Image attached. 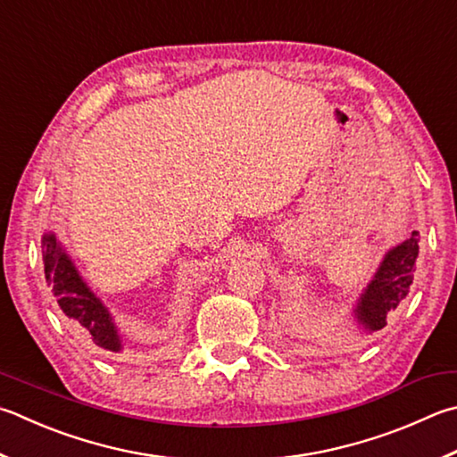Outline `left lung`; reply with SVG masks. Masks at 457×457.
<instances>
[{"instance_id": "left-lung-1", "label": "left lung", "mask_w": 457, "mask_h": 457, "mask_svg": "<svg viewBox=\"0 0 457 457\" xmlns=\"http://www.w3.org/2000/svg\"><path fill=\"white\" fill-rule=\"evenodd\" d=\"M418 253V231H411V236L402 245L394 247L381 262L376 278L371 279L358 303V320L368 329L376 331L384 328L387 313L395 310L408 295Z\"/></svg>"}]
</instances>
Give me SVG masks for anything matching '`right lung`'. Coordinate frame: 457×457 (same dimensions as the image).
Masks as SVG:
<instances>
[{
  "instance_id": "1",
  "label": "right lung",
  "mask_w": 457,
  "mask_h": 457,
  "mask_svg": "<svg viewBox=\"0 0 457 457\" xmlns=\"http://www.w3.org/2000/svg\"><path fill=\"white\" fill-rule=\"evenodd\" d=\"M41 250H44L46 279L52 286L57 303H60L62 312L68 315L73 328L86 334L99 350L120 352L121 339L110 313L81 281L78 270L73 268L71 260L57 244L54 234L44 236Z\"/></svg>"
}]
</instances>
